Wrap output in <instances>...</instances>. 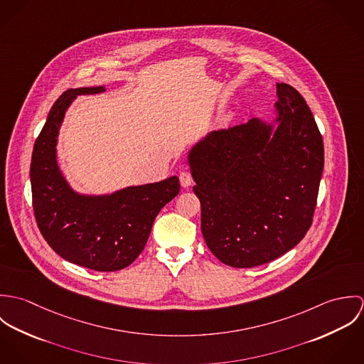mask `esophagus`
I'll return each instance as SVG.
<instances>
[{"mask_svg": "<svg viewBox=\"0 0 364 364\" xmlns=\"http://www.w3.org/2000/svg\"><path fill=\"white\" fill-rule=\"evenodd\" d=\"M179 182L183 188H189L192 183H193V178H192V173L189 171H182L179 173Z\"/></svg>", "mask_w": 364, "mask_h": 364, "instance_id": "1", "label": "esophagus"}]
</instances>
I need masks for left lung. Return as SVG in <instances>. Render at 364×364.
<instances>
[{
    "instance_id": "obj_1",
    "label": "left lung",
    "mask_w": 364,
    "mask_h": 364,
    "mask_svg": "<svg viewBox=\"0 0 364 364\" xmlns=\"http://www.w3.org/2000/svg\"><path fill=\"white\" fill-rule=\"evenodd\" d=\"M276 87V129L251 119L211 132L189 153L202 234L213 255L232 267L282 257L312 224L322 136L301 94L289 84Z\"/></svg>"
}]
</instances>
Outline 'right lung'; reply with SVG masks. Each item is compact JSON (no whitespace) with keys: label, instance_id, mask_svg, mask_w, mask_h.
Wrapping results in <instances>:
<instances>
[{"label":"right lung","instance_id":"1","mask_svg":"<svg viewBox=\"0 0 364 364\" xmlns=\"http://www.w3.org/2000/svg\"><path fill=\"white\" fill-rule=\"evenodd\" d=\"M104 91L105 87L71 88L53 105L33 146L31 185L35 218L53 251L71 263L114 272L141 254L156 214L179 193L181 185L171 176L107 196L78 195L68 186L55 161L60 124L77 95Z\"/></svg>","mask_w":364,"mask_h":364}]
</instances>
